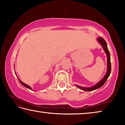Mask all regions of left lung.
<instances>
[{
  "label": "left lung",
  "instance_id": "obj_1",
  "mask_svg": "<svg viewBox=\"0 0 125 125\" xmlns=\"http://www.w3.org/2000/svg\"><path fill=\"white\" fill-rule=\"evenodd\" d=\"M98 41H99L101 45H102L104 50L106 52V53L107 54V72L106 73L105 77L103 78L102 80H101L98 83H97L96 85L92 86L90 88H85V87H82V86H78L77 85H75L77 86L78 88L80 89L81 90H83L84 91H87V92H90V91H93L97 89H99L105 83V82H106L107 78H109L110 74L111 73V62H110V52L108 50L107 46V43L106 42L105 40L102 37H99L98 39Z\"/></svg>",
  "mask_w": 125,
  "mask_h": 125
}]
</instances>
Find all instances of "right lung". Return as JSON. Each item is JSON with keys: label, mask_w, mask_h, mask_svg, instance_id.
Here are the masks:
<instances>
[{"label": "right lung", "mask_w": 125, "mask_h": 125, "mask_svg": "<svg viewBox=\"0 0 125 125\" xmlns=\"http://www.w3.org/2000/svg\"><path fill=\"white\" fill-rule=\"evenodd\" d=\"M19 82H20L21 84L22 85H24V86H25V87H26V88H27L29 89H30V90H32V89H31V88L30 87V86H29V85H27V84H25V83H23V82H22L21 81V80H20V79H19Z\"/></svg>", "instance_id": "1"}]
</instances>
